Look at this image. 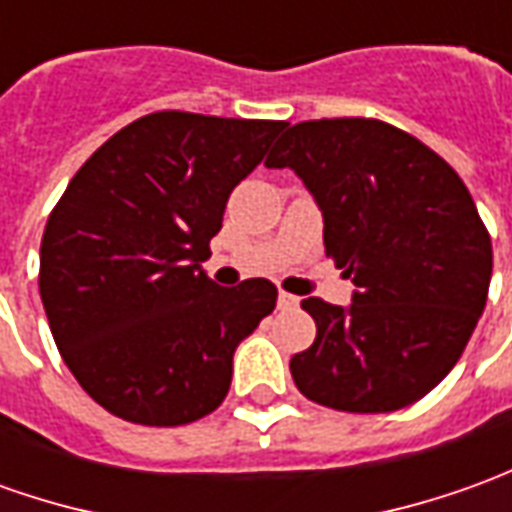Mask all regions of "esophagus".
Masks as SVG:
<instances>
[{"mask_svg":"<svg viewBox=\"0 0 512 512\" xmlns=\"http://www.w3.org/2000/svg\"><path fill=\"white\" fill-rule=\"evenodd\" d=\"M277 308H280V311H297V308H300V300H297L294 294L280 291V294H277Z\"/></svg>","mask_w":512,"mask_h":512,"instance_id":"obj_1","label":"esophagus"}]
</instances>
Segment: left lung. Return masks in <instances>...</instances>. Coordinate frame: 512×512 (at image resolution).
<instances>
[{
  "label": "left lung",
  "instance_id": "left-lung-1",
  "mask_svg": "<svg viewBox=\"0 0 512 512\" xmlns=\"http://www.w3.org/2000/svg\"><path fill=\"white\" fill-rule=\"evenodd\" d=\"M266 165L305 182L325 252L356 285L350 308L302 300L316 339L291 358L297 389L356 415L420 401L460 361L493 271L488 229L457 170L367 117L291 125Z\"/></svg>",
  "mask_w": 512,
  "mask_h": 512
}]
</instances>
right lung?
Returning a JSON list of instances; mask_svg holds the SVG:
<instances>
[{
	"mask_svg": "<svg viewBox=\"0 0 512 512\" xmlns=\"http://www.w3.org/2000/svg\"><path fill=\"white\" fill-rule=\"evenodd\" d=\"M283 125L154 111L72 176L44 227L38 291L66 367L106 412L184 426L227 398L235 347L277 288H221L201 263Z\"/></svg>",
	"mask_w": 512,
	"mask_h": 512,
	"instance_id": "right-lung-1",
	"label": "right lung"
}]
</instances>
